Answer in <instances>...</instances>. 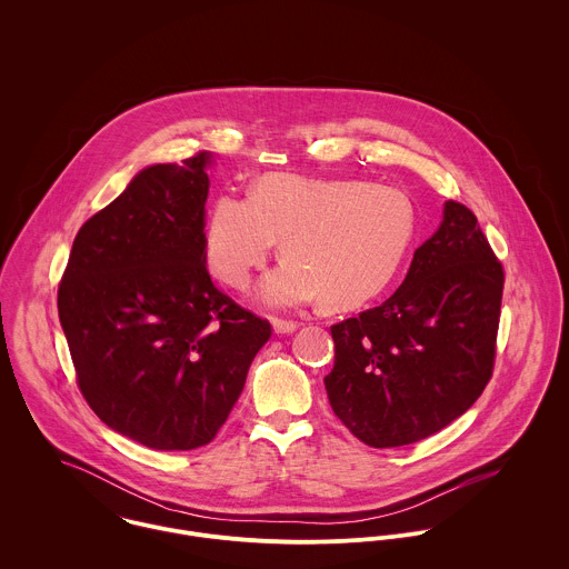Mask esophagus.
<instances>
[{
	"instance_id": "34e87169",
	"label": "esophagus",
	"mask_w": 569,
	"mask_h": 569,
	"mask_svg": "<svg viewBox=\"0 0 569 569\" xmlns=\"http://www.w3.org/2000/svg\"><path fill=\"white\" fill-rule=\"evenodd\" d=\"M293 330H298L296 322H289V320H273V332H278V335H289V332H293Z\"/></svg>"
}]
</instances>
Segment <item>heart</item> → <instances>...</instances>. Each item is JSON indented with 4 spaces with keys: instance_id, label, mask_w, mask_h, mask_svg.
I'll list each match as a JSON object with an SVG mask.
<instances>
[{
    "instance_id": "b5f03b06",
    "label": "heart",
    "mask_w": 569,
    "mask_h": 569,
    "mask_svg": "<svg viewBox=\"0 0 569 569\" xmlns=\"http://www.w3.org/2000/svg\"><path fill=\"white\" fill-rule=\"evenodd\" d=\"M413 234L416 208L395 186L271 172L249 197L214 199L203 247L221 282L247 289L282 239L287 260L262 280V302L355 309L392 284Z\"/></svg>"
}]
</instances>
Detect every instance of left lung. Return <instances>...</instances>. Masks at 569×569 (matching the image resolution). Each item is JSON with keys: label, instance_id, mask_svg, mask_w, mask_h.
Segmentation results:
<instances>
[{"label": "left lung", "instance_id": "8db88e82", "mask_svg": "<svg viewBox=\"0 0 569 569\" xmlns=\"http://www.w3.org/2000/svg\"><path fill=\"white\" fill-rule=\"evenodd\" d=\"M501 291L503 269L476 214L447 201L403 284L381 307L330 326L325 386L335 416L375 449L445 429L492 377Z\"/></svg>", "mask_w": 569, "mask_h": 569}]
</instances>
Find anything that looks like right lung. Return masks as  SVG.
<instances>
[{
    "mask_svg": "<svg viewBox=\"0 0 569 569\" xmlns=\"http://www.w3.org/2000/svg\"><path fill=\"white\" fill-rule=\"evenodd\" d=\"M210 162L197 153L140 170L79 230L59 284L84 401L113 431L160 451L217 436L271 337L208 273Z\"/></svg>",
    "mask_w": 569,
    "mask_h": 569,
    "instance_id": "right-lung-1",
    "label": "right lung"
}]
</instances>
